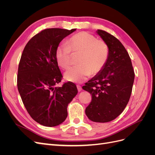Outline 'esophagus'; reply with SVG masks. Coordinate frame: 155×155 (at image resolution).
I'll return each mask as SVG.
<instances>
[{"instance_id": "esophagus-1", "label": "esophagus", "mask_w": 155, "mask_h": 155, "mask_svg": "<svg viewBox=\"0 0 155 155\" xmlns=\"http://www.w3.org/2000/svg\"><path fill=\"white\" fill-rule=\"evenodd\" d=\"M77 88H78V92H80L81 91V89H82V88L80 85H77Z\"/></svg>"}]
</instances>
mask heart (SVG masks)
<instances>
[{
    "label": "heart",
    "mask_w": 155,
    "mask_h": 155,
    "mask_svg": "<svg viewBox=\"0 0 155 155\" xmlns=\"http://www.w3.org/2000/svg\"><path fill=\"white\" fill-rule=\"evenodd\" d=\"M71 51L81 52L78 60L79 65L69 68L64 74L67 81L81 83L90 76L96 75L104 68L109 56V48L103 40L87 31L74 35L67 44L61 43L55 50V57L59 66L63 69L70 64Z\"/></svg>",
    "instance_id": "b5f03b06"
}]
</instances>
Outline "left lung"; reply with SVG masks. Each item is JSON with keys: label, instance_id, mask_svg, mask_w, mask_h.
<instances>
[{"label": "left lung", "instance_id": "left-lung-1", "mask_svg": "<svg viewBox=\"0 0 155 155\" xmlns=\"http://www.w3.org/2000/svg\"><path fill=\"white\" fill-rule=\"evenodd\" d=\"M96 32L109 46V59L101 71L82 88L92 95L85 109L88 118L105 123L116 118L127 105L134 72L129 54L121 42L105 31Z\"/></svg>", "mask_w": 155, "mask_h": 155}]
</instances>
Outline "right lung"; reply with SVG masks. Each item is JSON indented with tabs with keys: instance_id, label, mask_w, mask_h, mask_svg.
Wrapping results in <instances>:
<instances>
[{
	"instance_id": "add662e5",
	"label": "right lung",
	"mask_w": 155,
	"mask_h": 155,
	"mask_svg": "<svg viewBox=\"0 0 155 155\" xmlns=\"http://www.w3.org/2000/svg\"><path fill=\"white\" fill-rule=\"evenodd\" d=\"M76 29H45L28 42L21 58L17 88L26 110L37 123L55 127L66 120L67 107L78 94L74 83L55 85L63 76L55 52L64 37Z\"/></svg>"
}]
</instances>
